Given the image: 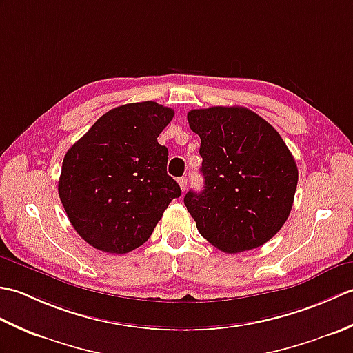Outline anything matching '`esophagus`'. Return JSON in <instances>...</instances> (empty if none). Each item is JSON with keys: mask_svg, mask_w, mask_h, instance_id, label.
I'll return each instance as SVG.
<instances>
[{"mask_svg": "<svg viewBox=\"0 0 353 353\" xmlns=\"http://www.w3.org/2000/svg\"><path fill=\"white\" fill-rule=\"evenodd\" d=\"M179 185H181V190L185 191L186 190V185H188V179H186L185 176L183 177H179Z\"/></svg>", "mask_w": 353, "mask_h": 353, "instance_id": "1", "label": "esophagus"}]
</instances>
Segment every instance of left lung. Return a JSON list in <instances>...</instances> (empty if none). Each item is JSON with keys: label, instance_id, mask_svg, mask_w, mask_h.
Segmentation results:
<instances>
[{"label": "left lung", "instance_id": "1", "mask_svg": "<svg viewBox=\"0 0 353 353\" xmlns=\"http://www.w3.org/2000/svg\"><path fill=\"white\" fill-rule=\"evenodd\" d=\"M188 123L201 141L205 186L183 201L200 235L226 253L265 244L287 221L299 179L281 134L238 106L194 109Z\"/></svg>", "mask_w": 353, "mask_h": 353}]
</instances>
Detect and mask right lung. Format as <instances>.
I'll use <instances>...</instances> for the list:
<instances>
[{
	"mask_svg": "<svg viewBox=\"0 0 353 353\" xmlns=\"http://www.w3.org/2000/svg\"><path fill=\"white\" fill-rule=\"evenodd\" d=\"M174 110L154 101L106 112L66 152L59 197L77 234L106 253L144 244L181 186L167 174L157 142Z\"/></svg>",
	"mask_w": 353,
	"mask_h": 353,
	"instance_id": "add662e5",
	"label": "right lung"
}]
</instances>
